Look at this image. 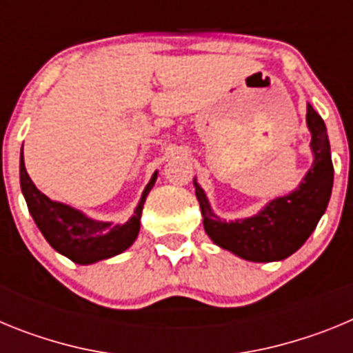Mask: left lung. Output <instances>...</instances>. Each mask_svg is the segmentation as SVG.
Listing matches in <instances>:
<instances>
[{"label":"left lung","mask_w":353,"mask_h":353,"mask_svg":"<svg viewBox=\"0 0 353 353\" xmlns=\"http://www.w3.org/2000/svg\"><path fill=\"white\" fill-rule=\"evenodd\" d=\"M305 123L311 132L313 166L295 191L272 199L252 217L230 223L221 221L212 212L205 191L194 179L205 232L214 244L249 261H279L310 239L329 205L334 168L325 123L311 104H307Z\"/></svg>","instance_id":"1"}]
</instances>
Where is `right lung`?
I'll return each instance as SVG.
<instances>
[{
	"mask_svg": "<svg viewBox=\"0 0 353 353\" xmlns=\"http://www.w3.org/2000/svg\"><path fill=\"white\" fill-rule=\"evenodd\" d=\"M155 180H157V171L150 179L134 215L125 224L102 223V221L90 219L83 212L60 201H52L42 194L35 183L31 182L30 174L24 168L23 150H21V191L26 199L31 217L54 251L79 265L108 260L134 244L139 233L143 205Z\"/></svg>",
	"mask_w": 353,
	"mask_h": 353,
	"instance_id": "obj_1",
	"label": "right lung"
}]
</instances>
